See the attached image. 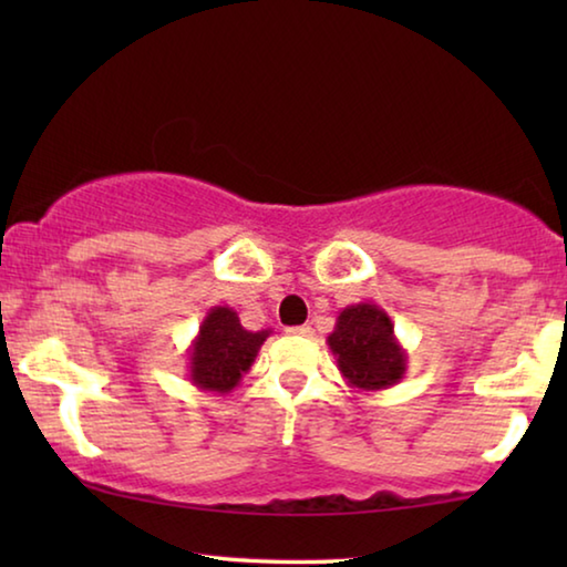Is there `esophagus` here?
<instances>
[{"label": "esophagus", "instance_id": "obj_1", "mask_svg": "<svg viewBox=\"0 0 567 567\" xmlns=\"http://www.w3.org/2000/svg\"><path fill=\"white\" fill-rule=\"evenodd\" d=\"M287 332L297 334V338H310L312 328H310V324H295V328H287Z\"/></svg>", "mask_w": 567, "mask_h": 567}]
</instances>
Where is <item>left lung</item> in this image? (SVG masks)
<instances>
[{
	"mask_svg": "<svg viewBox=\"0 0 567 567\" xmlns=\"http://www.w3.org/2000/svg\"><path fill=\"white\" fill-rule=\"evenodd\" d=\"M328 344L344 382L362 392L388 390L408 372V352L395 338V324L375 302L344 307Z\"/></svg>",
	"mask_w": 567,
	"mask_h": 567,
	"instance_id": "left-lung-1",
	"label": "left lung"
}]
</instances>
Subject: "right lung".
<instances>
[{
  "mask_svg": "<svg viewBox=\"0 0 567 567\" xmlns=\"http://www.w3.org/2000/svg\"><path fill=\"white\" fill-rule=\"evenodd\" d=\"M270 332L272 330H245L233 307H209L197 338L187 350L189 382L205 392H215V395L233 392L252 368L257 352L270 338Z\"/></svg>",
  "mask_w": 567,
  "mask_h": 567,
  "instance_id": "right-lung-1",
  "label": "right lung"
}]
</instances>
